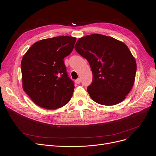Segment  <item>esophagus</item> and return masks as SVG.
<instances>
[{"label":"esophagus","mask_w":156,"mask_h":156,"mask_svg":"<svg viewBox=\"0 0 156 156\" xmlns=\"http://www.w3.org/2000/svg\"><path fill=\"white\" fill-rule=\"evenodd\" d=\"M81 81V78H78L77 80H76L75 82H76V83H77V84H79V83H80Z\"/></svg>","instance_id":"34e87169"}]
</instances>
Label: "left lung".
Instances as JSON below:
<instances>
[{"label":"left lung","instance_id":"1","mask_svg":"<svg viewBox=\"0 0 156 156\" xmlns=\"http://www.w3.org/2000/svg\"><path fill=\"white\" fill-rule=\"evenodd\" d=\"M75 48L90 66L93 80L87 92L92 99L104 105L123 101L133 87L136 71L128 47L112 37L92 34L79 38Z\"/></svg>","mask_w":156,"mask_h":156}]
</instances>
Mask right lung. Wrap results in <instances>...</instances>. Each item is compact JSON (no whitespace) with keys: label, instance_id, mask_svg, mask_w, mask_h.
<instances>
[{"label":"right lung","instance_id":"obj_1","mask_svg":"<svg viewBox=\"0 0 156 156\" xmlns=\"http://www.w3.org/2000/svg\"><path fill=\"white\" fill-rule=\"evenodd\" d=\"M76 38L60 36L33 44L21 63L23 88L37 105L56 109L70 101L75 85L64 62L71 54Z\"/></svg>","mask_w":156,"mask_h":156}]
</instances>
